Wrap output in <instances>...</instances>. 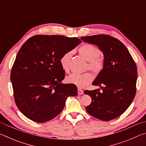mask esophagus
Instances as JSON below:
<instances>
[{"label":"esophagus","mask_w":146,"mask_h":146,"mask_svg":"<svg viewBox=\"0 0 146 146\" xmlns=\"http://www.w3.org/2000/svg\"><path fill=\"white\" fill-rule=\"evenodd\" d=\"M78 95H82V94L84 93V91L82 90H80V89H78Z\"/></svg>","instance_id":"1"}]
</instances>
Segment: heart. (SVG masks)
I'll use <instances>...</instances> for the list:
<instances>
[{"mask_svg": "<svg viewBox=\"0 0 146 146\" xmlns=\"http://www.w3.org/2000/svg\"><path fill=\"white\" fill-rule=\"evenodd\" d=\"M78 53L81 56L89 62V68L95 73H98L103 68V61L98 57L100 51L97 48L91 44H84L78 49ZM72 55L71 51H68L61 56L59 60L62 70L68 72L69 71V62ZM93 79V76L90 73L82 74L73 73L66 78V82L72 84L80 88H84L88 85Z\"/></svg>", "mask_w": 146, "mask_h": 146, "instance_id": "obj_1", "label": "heart"}]
</instances>
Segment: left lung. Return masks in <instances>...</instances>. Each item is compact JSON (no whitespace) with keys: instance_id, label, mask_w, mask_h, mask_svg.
<instances>
[{"instance_id":"8db88e82","label":"left lung","mask_w":146,"mask_h":146,"mask_svg":"<svg viewBox=\"0 0 146 146\" xmlns=\"http://www.w3.org/2000/svg\"><path fill=\"white\" fill-rule=\"evenodd\" d=\"M85 42L95 44L104 55L103 68L92 83L100 89L84 91L91 97L86 108L93 117L103 121L114 119L129 107L134 99L137 68L127 48L117 38L106 35L82 36Z\"/></svg>"}]
</instances>
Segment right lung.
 <instances>
[{"mask_svg": "<svg viewBox=\"0 0 146 146\" xmlns=\"http://www.w3.org/2000/svg\"><path fill=\"white\" fill-rule=\"evenodd\" d=\"M81 42L76 37L35 35L22 46L10 78L16 105L29 119L40 123L53 119L68 97L77 95L75 85L62 82L65 71L59 60Z\"/></svg>", "mask_w": 146, "mask_h": 146, "instance_id": "1", "label": "right lung"}]
</instances>
